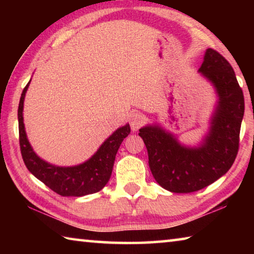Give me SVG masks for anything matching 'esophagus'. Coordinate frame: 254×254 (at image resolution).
I'll return each mask as SVG.
<instances>
[{"label":"esophagus","instance_id":"esophagus-1","mask_svg":"<svg viewBox=\"0 0 254 254\" xmlns=\"http://www.w3.org/2000/svg\"><path fill=\"white\" fill-rule=\"evenodd\" d=\"M144 115L142 113H140V112H133L130 115V126L132 131H136L139 130V128L143 126L144 123Z\"/></svg>","mask_w":254,"mask_h":254}]
</instances>
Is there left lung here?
<instances>
[{
    "label": "left lung",
    "mask_w": 254,
    "mask_h": 254,
    "mask_svg": "<svg viewBox=\"0 0 254 254\" xmlns=\"http://www.w3.org/2000/svg\"><path fill=\"white\" fill-rule=\"evenodd\" d=\"M198 72L217 95L208 132L198 145L180 143L159 124L139 130L154 179L171 192L187 194L207 187L229 171L238 154L244 96L233 68L222 55L208 48Z\"/></svg>",
    "instance_id": "8db88e82"
}]
</instances>
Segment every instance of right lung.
I'll return each mask as SVG.
<instances>
[{
	"mask_svg": "<svg viewBox=\"0 0 254 254\" xmlns=\"http://www.w3.org/2000/svg\"><path fill=\"white\" fill-rule=\"evenodd\" d=\"M30 81L21 94L18 120L20 148L23 161L34 177L62 196L80 197L100 191L109 183L117 152L122 141L130 134L128 123L119 127L101 144L97 151L83 163L70 167L55 166L33 151L23 123V103Z\"/></svg>",
	"mask_w": 254,
	"mask_h": 254,
	"instance_id": "obj_1",
	"label": "right lung"
}]
</instances>
